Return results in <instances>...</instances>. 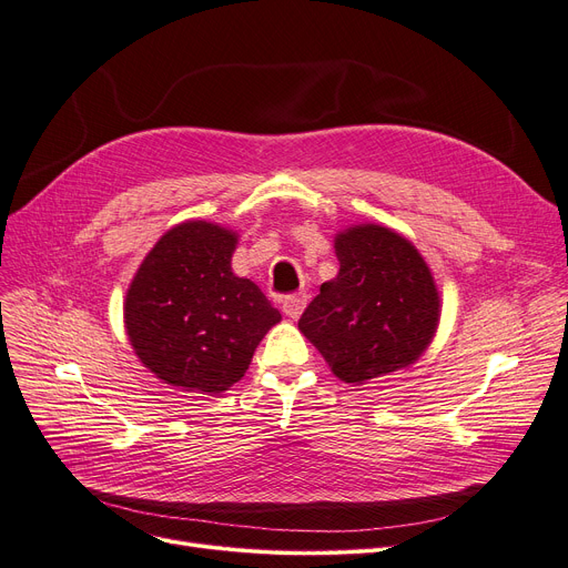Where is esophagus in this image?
Listing matches in <instances>:
<instances>
[{
    "mask_svg": "<svg viewBox=\"0 0 568 568\" xmlns=\"http://www.w3.org/2000/svg\"><path fill=\"white\" fill-rule=\"evenodd\" d=\"M306 302H308L306 294H287L285 300H283V313H285L287 317L296 320V317H300V315L304 313Z\"/></svg>",
    "mask_w": 568,
    "mask_h": 568,
    "instance_id": "esophagus-1",
    "label": "esophagus"
}]
</instances>
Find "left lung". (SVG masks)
<instances>
[{
  "mask_svg": "<svg viewBox=\"0 0 568 568\" xmlns=\"http://www.w3.org/2000/svg\"><path fill=\"white\" fill-rule=\"evenodd\" d=\"M338 276L300 320L336 377L364 384L414 364L439 322V294L422 253L384 225L336 234Z\"/></svg>",
  "mask_w": 568,
  "mask_h": 568,
  "instance_id": "8db88e82",
  "label": "left lung"
}]
</instances>
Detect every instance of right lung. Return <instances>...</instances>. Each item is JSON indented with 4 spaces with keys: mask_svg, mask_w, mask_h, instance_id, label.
I'll use <instances>...</instances> for the list:
<instances>
[{
    "mask_svg": "<svg viewBox=\"0 0 568 568\" xmlns=\"http://www.w3.org/2000/svg\"><path fill=\"white\" fill-rule=\"evenodd\" d=\"M236 234L206 221L168 230L126 292L124 322L140 362L170 386L221 394L244 377L281 322L262 290L232 274Z\"/></svg>",
    "mask_w": 568,
    "mask_h": 568,
    "instance_id": "right-lung-1",
    "label": "right lung"
}]
</instances>
